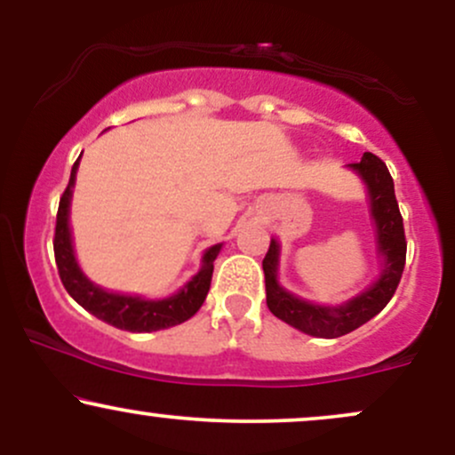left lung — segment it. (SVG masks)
I'll use <instances>...</instances> for the list:
<instances>
[{"instance_id": "1", "label": "left lung", "mask_w": 455, "mask_h": 455, "mask_svg": "<svg viewBox=\"0 0 455 455\" xmlns=\"http://www.w3.org/2000/svg\"><path fill=\"white\" fill-rule=\"evenodd\" d=\"M348 169L362 177L368 188L370 213L377 227V250L383 257L379 280L363 293L348 299L347 304L318 306L289 293L278 284L280 243L275 239H271L263 259L265 291H267V307L271 315L315 338H340L377 316L398 289L406 263L404 224H402L400 207L395 201L394 180L385 162L379 156L365 151L363 158L348 164Z\"/></svg>"}]
</instances>
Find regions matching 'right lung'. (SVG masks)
Masks as SVG:
<instances>
[{"label":"right lung","instance_id":"1","mask_svg":"<svg viewBox=\"0 0 455 455\" xmlns=\"http://www.w3.org/2000/svg\"><path fill=\"white\" fill-rule=\"evenodd\" d=\"M76 169L78 160L72 166L70 181H68V188L60 198L53 239L57 271H60V278L64 282L66 291L70 293L72 299L78 306L85 307L90 315L108 323V325L134 333L158 331V329L180 325V323L195 316L198 307L205 301L207 291H210L213 260H216L218 252H220L222 243H216L210 250H205V254H203V267L198 269V274L188 282L184 289L177 291L175 295L166 297V299H143L139 295L108 293V291H104L98 284L87 280V275L78 267L75 248H72L68 213H70V198L76 180Z\"/></svg>","mask_w":455,"mask_h":455}]
</instances>
